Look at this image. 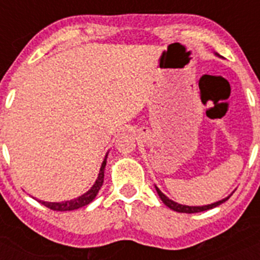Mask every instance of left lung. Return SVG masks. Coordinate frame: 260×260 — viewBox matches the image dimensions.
Listing matches in <instances>:
<instances>
[{"mask_svg": "<svg viewBox=\"0 0 260 260\" xmlns=\"http://www.w3.org/2000/svg\"><path fill=\"white\" fill-rule=\"evenodd\" d=\"M156 187V186H155ZM156 191H157L158 197H160V199H161L162 202H164V204L167 206V207H169L171 210L176 211V212H182V213H197V212H203V211H207V210H211V208L213 207H217V206H220L221 203H224V202H226L229 199V197H226V198L221 199V201L216 202V203H212V204H208V206H183V204H180V203H176V202L171 201V199L168 198V197H165L164 194H162L160 190H158V187H156Z\"/></svg>", "mask_w": 260, "mask_h": 260, "instance_id": "1", "label": "left lung"}]
</instances>
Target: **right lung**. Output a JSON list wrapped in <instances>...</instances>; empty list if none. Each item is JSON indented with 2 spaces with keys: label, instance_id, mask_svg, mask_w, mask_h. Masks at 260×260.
Wrapping results in <instances>:
<instances>
[{
  "label": "right lung",
  "instance_id": "obj_1",
  "mask_svg": "<svg viewBox=\"0 0 260 260\" xmlns=\"http://www.w3.org/2000/svg\"><path fill=\"white\" fill-rule=\"evenodd\" d=\"M107 157L108 153L105 155L104 161H103L102 168H100V172H99V177L96 182L93 183V186L91 189L88 190L87 192H84L83 195H80L78 198L71 199V201H66V202H61V203H52V202H40L41 204H44L45 207L50 208L53 211H73V210H78L80 207H84L87 204H89L91 202L95 199V197L98 195L99 190L103 186V182H104V171H105V165H107Z\"/></svg>",
  "mask_w": 260,
  "mask_h": 260
}]
</instances>
